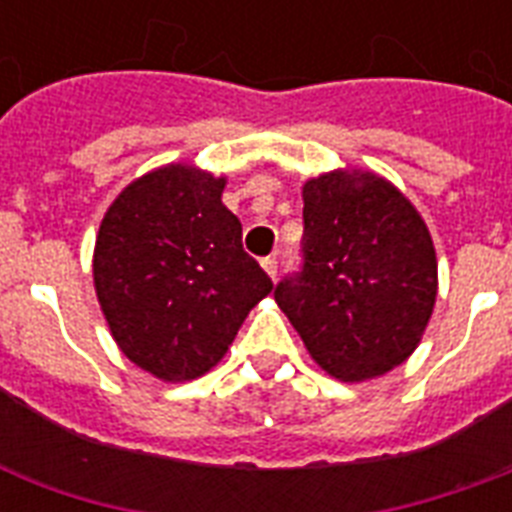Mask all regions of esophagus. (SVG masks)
I'll list each match as a JSON object with an SVG mask.
<instances>
[{
  "instance_id": "1",
  "label": "esophagus",
  "mask_w": 512,
  "mask_h": 512,
  "mask_svg": "<svg viewBox=\"0 0 512 512\" xmlns=\"http://www.w3.org/2000/svg\"><path fill=\"white\" fill-rule=\"evenodd\" d=\"M260 265H263V271L271 276V279H276V273H279V263H276V257H263L260 260Z\"/></svg>"
}]
</instances>
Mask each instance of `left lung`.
I'll use <instances>...</instances> for the list:
<instances>
[{
  "mask_svg": "<svg viewBox=\"0 0 512 512\" xmlns=\"http://www.w3.org/2000/svg\"><path fill=\"white\" fill-rule=\"evenodd\" d=\"M303 273L276 303L316 364L366 382L404 364L436 308L433 236L388 177L337 167L303 183Z\"/></svg>",
  "mask_w": 512,
  "mask_h": 512,
  "instance_id": "1",
  "label": "left lung"
}]
</instances>
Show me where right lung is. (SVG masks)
Returning a JSON list of instances; mask_svg holds the SVG:
<instances>
[{
	"label": "right lung",
	"mask_w": 512,
	"mask_h": 512,
	"mask_svg": "<svg viewBox=\"0 0 512 512\" xmlns=\"http://www.w3.org/2000/svg\"><path fill=\"white\" fill-rule=\"evenodd\" d=\"M228 177L172 162L135 177L100 220L92 284L124 356L164 382L223 361L271 279L241 247Z\"/></svg>",
	"instance_id": "right-lung-1"
}]
</instances>
